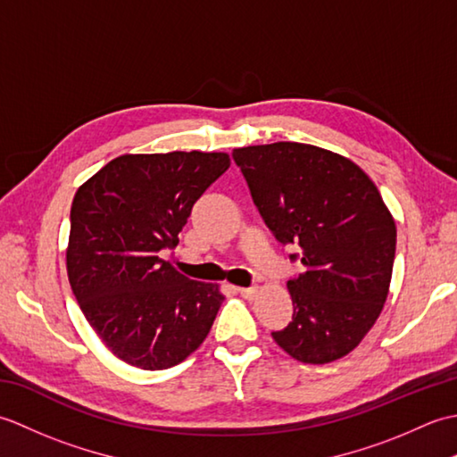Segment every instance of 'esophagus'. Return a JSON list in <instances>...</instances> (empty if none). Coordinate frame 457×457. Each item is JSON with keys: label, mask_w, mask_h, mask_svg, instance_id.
Listing matches in <instances>:
<instances>
[{"label": "esophagus", "mask_w": 457, "mask_h": 457, "mask_svg": "<svg viewBox=\"0 0 457 457\" xmlns=\"http://www.w3.org/2000/svg\"><path fill=\"white\" fill-rule=\"evenodd\" d=\"M237 293H239L241 296H244V298H247V300H253V298L257 296L259 290H257L255 287H251V288H247V287H239V288H237Z\"/></svg>", "instance_id": "1"}]
</instances>
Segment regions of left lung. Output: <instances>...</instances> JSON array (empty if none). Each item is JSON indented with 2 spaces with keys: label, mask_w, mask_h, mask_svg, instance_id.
Listing matches in <instances>:
<instances>
[{
  "label": "left lung",
  "mask_w": 457,
  "mask_h": 457,
  "mask_svg": "<svg viewBox=\"0 0 457 457\" xmlns=\"http://www.w3.org/2000/svg\"><path fill=\"white\" fill-rule=\"evenodd\" d=\"M231 157L267 228L283 245L303 249L304 270L287 283L293 322L273 339L303 363L345 357L373 328L389 295L393 213L353 161L316 145H251Z\"/></svg>",
  "instance_id": "left-lung-1"
}]
</instances>
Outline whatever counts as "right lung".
<instances>
[{"label": "right lung", "instance_id": "obj_1", "mask_svg": "<svg viewBox=\"0 0 457 457\" xmlns=\"http://www.w3.org/2000/svg\"><path fill=\"white\" fill-rule=\"evenodd\" d=\"M229 167L228 153L121 154L76 190L66 270L88 324L121 361L179 365L206 339L220 285L179 273L174 249L192 206Z\"/></svg>", "mask_w": 457, "mask_h": 457}]
</instances>
